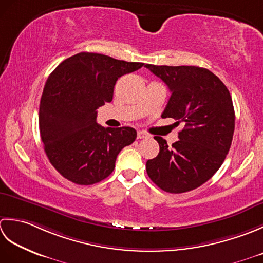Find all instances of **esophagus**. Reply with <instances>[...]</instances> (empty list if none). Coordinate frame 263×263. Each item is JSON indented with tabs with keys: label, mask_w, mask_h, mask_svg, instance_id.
Listing matches in <instances>:
<instances>
[{
	"label": "esophagus",
	"mask_w": 263,
	"mask_h": 263,
	"mask_svg": "<svg viewBox=\"0 0 263 263\" xmlns=\"http://www.w3.org/2000/svg\"><path fill=\"white\" fill-rule=\"evenodd\" d=\"M148 137V134H146L145 132H142V130H139V132H137V138H147Z\"/></svg>",
	"instance_id": "esophagus-1"
}]
</instances>
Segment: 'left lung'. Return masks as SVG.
<instances>
[{"label":"left lung","instance_id":"8db88e82","mask_svg":"<svg viewBox=\"0 0 263 263\" xmlns=\"http://www.w3.org/2000/svg\"><path fill=\"white\" fill-rule=\"evenodd\" d=\"M149 71L167 84L171 96L162 118L183 122L178 141L154 136L160 151L147 160L146 173L168 193H185L204 184L221 167L232 145L235 111L229 90L216 74L195 66H154Z\"/></svg>","mask_w":263,"mask_h":263}]
</instances>
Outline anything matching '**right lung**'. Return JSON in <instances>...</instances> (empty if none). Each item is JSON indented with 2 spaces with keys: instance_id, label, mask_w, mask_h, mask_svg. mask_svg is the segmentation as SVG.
<instances>
[{
  "instance_id": "add662e5",
  "label": "right lung",
  "mask_w": 263,
  "mask_h": 263,
  "mask_svg": "<svg viewBox=\"0 0 263 263\" xmlns=\"http://www.w3.org/2000/svg\"><path fill=\"white\" fill-rule=\"evenodd\" d=\"M144 63L80 52L66 59L47 78L40 104V133L51 164L78 185L105 179L122 148L135 141L132 127L104 128L100 106L114 98L118 78Z\"/></svg>"
}]
</instances>
